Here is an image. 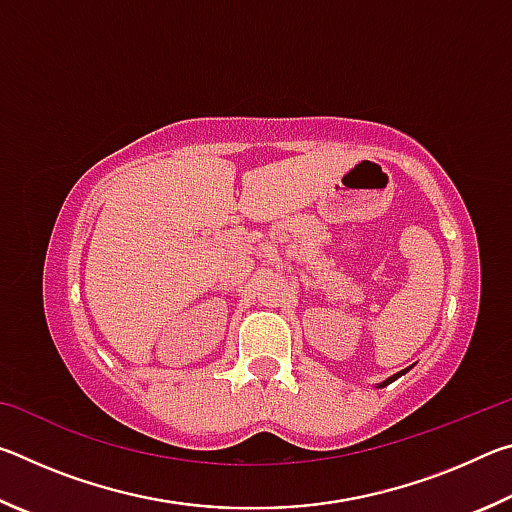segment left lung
<instances>
[{
	"mask_svg": "<svg viewBox=\"0 0 512 512\" xmlns=\"http://www.w3.org/2000/svg\"><path fill=\"white\" fill-rule=\"evenodd\" d=\"M413 366H409V368H404V370H400V372H395V375L393 377H388V379H384V381H381V384H377V388H384V386H388V384H393V381L395 379H400L402 375H406V372H409Z\"/></svg>",
	"mask_w": 512,
	"mask_h": 512,
	"instance_id": "8db88e82",
	"label": "left lung"
}]
</instances>
